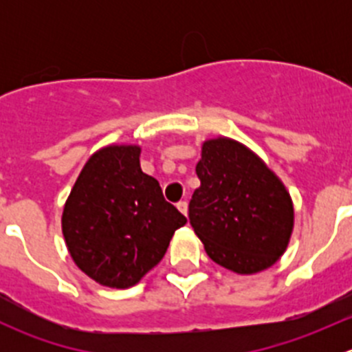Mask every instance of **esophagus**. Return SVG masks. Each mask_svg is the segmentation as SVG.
Here are the masks:
<instances>
[{
	"label": "esophagus",
	"instance_id": "34e87169",
	"mask_svg": "<svg viewBox=\"0 0 352 352\" xmlns=\"http://www.w3.org/2000/svg\"><path fill=\"white\" fill-rule=\"evenodd\" d=\"M177 209H179L184 216H187V212H189V204H187V201H180L177 202Z\"/></svg>",
	"mask_w": 352,
	"mask_h": 352
}]
</instances>
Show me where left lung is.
I'll return each mask as SVG.
<instances>
[{"mask_svg": "<svg viewBox=\"0 0 352 352\" xmlns=\"http://www.w3.org/2000/svg\"><path fill=\"white\" fill-rule=\"evenodd\" d=\"M201 186L189 219L212 262L236 274L269 269L286 252L294 226L289 192L264 160L232 138L202 143Z\"/></svg>", "mask_w": 352, "mask_h": 352, "instance_id": "8db88e82", "label": "left lung"}]
</instances>
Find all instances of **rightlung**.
<instances>
[{
  "label": "right lung",
  "instance_id": "right-lung-1",
  "mask_svg": "<svg viewBox=\"0 0 352 352\" xmlns=\"http://www.w3.org/2000/svg\"><path fill=\"white\" fill-rule=\"evenodd\" d=\"M141 146L109 144L88 158L63 211L74 264L98 285L131 287L158 264L175 230L187 223L143 173Z\"/></svg>",
  "mask_w": 352,
  "mask_h": 352
}]
</instances>
